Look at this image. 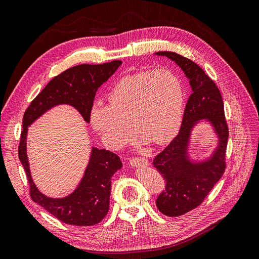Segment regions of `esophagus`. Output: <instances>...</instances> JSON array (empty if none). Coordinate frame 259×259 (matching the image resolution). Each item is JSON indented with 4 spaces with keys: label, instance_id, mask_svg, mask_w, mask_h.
Returning a JSON list of instances; mask_svg holds the SVG:
<instances>
[{
    "label": "esophagus",
    "instance_id": "34e87169",
    "mask_svg": "<svg viewBox=\"0 0 259 259\" xmlns=\"http://www.w3.org/2000/svg\"><path fill=\"white\" fill-rule=\"evenodd\" d=\"M130 164L133 167H141V166H147L149 163L148 161L145 160L144 158H132L130 159Z\"/></svg>",
    "mask_w": 259,
    "mask_h": 259
}]
</instances>
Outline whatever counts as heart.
<instances>
[{
	"instance_id": "obj_1",
	"label": "heart",
	"mask_w": 259,
	"mask_h": 259,
	"mask_svg": "<svg viewBox=\"0 0 259 259\" xmlns=\"http://www.w3.org/2000/svg\"><path fill=\"white\" fill-rule=\"evenodd\" d=\"M107 105H95L91 124L110 148H119L132 130L154 145L173 138L184 113V89L167 70H148L123 76L108 95Z\"/></svg>"
}]
</instances>
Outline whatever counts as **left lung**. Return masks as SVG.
Here are the masks:
<instances>
[{"label":"left lung","instance_id":"obj_1","mask_svg":"<svg viewBox=\"0 0 259 259\" xmlns=\"http://www.w3.org/2000/svg\"><path fill=\"white\" fill-rule=\"evenodd\" d=\"M155 54L175 62L185 72L192 90L178 135L154 160V166L166 181L165 190L156 200L157 208L167 217H178L202 204L223 176L228 127L221 93L197 64L175 52ZM202 121L210 123L218 144L211 155L198 161L189 158L188 146L193 129Z\"/></svg>","mask_w":259,"mask_h":259}]
</instances>
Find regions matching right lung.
I'll return each instance as SVG.
<instances>
[{
    "mask_svg": "<svg viewBox=\"0 0 259 259\" xmlns=\"http://www.w3.org/2000/svg\"><path fill=\"white\" fill-rule=\"evenodd\" d=\"M120 65L121 61H113L99 65L82 64L71 67L54 76L23 115V130L18 154L30 184V195L35 203L63 223L75 226L98 224L109 211L112 177L122 164L114 152L93 146L89 164L76 188L67 196L49 197L38 190L31 175L26 152L28 127L46 112L60 104L71 105L81 114L85 122H90L96 92Z\"/></svg>",
    "mask_w": 259,
    "mask_h": 259,
    "instance_id": "right-lung-1",
    "label": "right lung"
}]
</instances>
